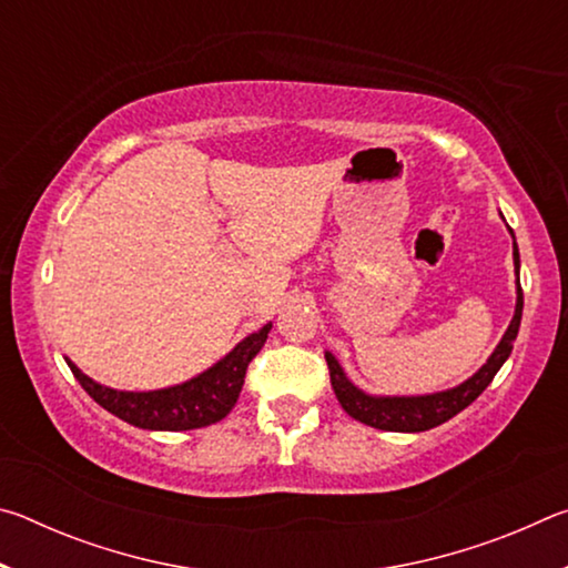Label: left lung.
<instances>
[{
  "instance_id": "obj_1",
  "label": "left lung",
  "mask_w": 568,
  "mask_h": 568,
  "mask_svg": "<svg viewBox=\"0 0 568 568\" xmlns=\"http://www.w3.org/2000/svg\"><path fill=\"white\" fill-rule=\"evenodd\" d=\"M514 265L518 275V265H521V261H518L516 240H514ZM521 311H524V293H521V283L516 281L514 321L504 333L501 343L496 345L491 358L486 361V365H480L478 373H474L468 381L460 383V386L450 390L430 393V396H368V393L355 388L353 383L345 378V373L341 368V363L335 361V355L325 353L335 398L341 400L343 410L348 413L351 418L365 423V426H373L381 430H396V434H420V430L436 428L448 418H454L456 413H460L466 406H470V403L486 390L488 383L494 381L498 368H501L508 355H511L514 341L518 335V325H521Z\"/></svg>"
}]
</instances>
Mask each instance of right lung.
I'll use <instances>...</instances> for the list:
<instances>
[{
  "mask_svg": "<svg viewBox=\"0 0 568 568\" xmlns=\"http://www.w3.org/2000/svg\"><path fill=\"white\" fill-rule=\"evenodd\" d=\"M267 333H271V325L250 333L213 368L200 373L197 378L180 383V386L162 390H114L84 376L72 361H67V365L80 381V386L90 393V398L98 400L112 416L148 430H192L223 420L233 410L240 390H243L247 365L261 353Z\"/></svg>",
  "mask_w": 568,
  "mask_h": 568,
  "instance_id": "add662e5",
  "label": "right lung"
}]
</instances>
